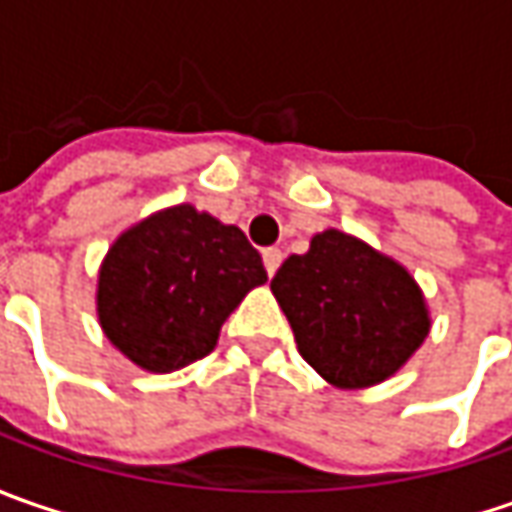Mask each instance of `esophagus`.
<instances>
[{
	"label": "esophagus",
	"instance_id": "1",
	"mask_svg": "<svg viewBox=\"0 0 512 512\" xmlns=\"http://www.w3.org/2000/svg\"><path fill=\"white\" fill-rule=\"evenodd\" d=\"M262 259H265L267 276H273V273L279 270V265H282V259H285V253H282L279 247H267L265 253H262Z\"/></svg>",
	"mask_w": 512,
	"mask_h": 512
}]
</instances>
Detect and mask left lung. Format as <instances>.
I'll use <instances>...</instances> for the list:
<instances>
[{
	"instance_id": "8db88e82",
	"label": "left lung",
	"mask_w": 512,
	"mask_h": 512,
	"mask_svg": "<svg viewBox=\"0 0 512 512\" xmlns=\"http://www.w3.org/2000/svg\"><path fill=\"white\" fill-rule=\"evenodd\" d=\"M270 290L305 362L336 387H370L402 367L430 319L413 276L342 230L287 256Z\"/></svg>"
}]
</instances>
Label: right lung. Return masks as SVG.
I'll use <instances>...</instances> for the list:
<instances>
[{"label":"right lung","mask_w":512,"mask_h":512,"mask_svg":"<svg viewBox=\"0 0 512 512\" xmlns=\"http://www.w3.org/2000/svg\"><path fill=\"white\" fill-rule=\"evenodd\" d=\"M259 250L233 225L179 205L116 239L99 273V322L130 362L170 373L205 359L230 310L265 285Z\"/></svg>","instance_id":"add662e5"}]
</instances>
